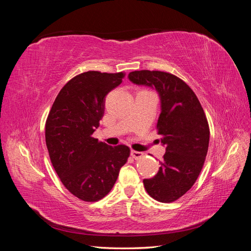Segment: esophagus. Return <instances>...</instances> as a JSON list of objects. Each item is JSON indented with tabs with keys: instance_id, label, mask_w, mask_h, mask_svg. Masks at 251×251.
<instances>
[{
	"instance_id": "esophagus-1",
	"label": "esophagus",
	"mask_w": 251,
	"mask_h": 251,
	"mask_svg": "<svg viewBox=\"0 0 251 251\" xmlns=\"http://www.w3.org/2000/svg\"><path fill=\"white\" fill-rule=\"evenodd\" d=\"M131 156H132L134 159H140V158L143 156V153H141V151H138L132 150V151H131Z\"/></svg>"
}]
</instances>
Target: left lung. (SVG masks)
I'll use <instances>...</instances> for the list:
<instances>
[{
    "mask_svg": "<svg viewBox=\"0 0 251 251\" xmlns=\"http://www.w3.org/2000/svg\"><path fill=\"white\" fill-rule=\"evenodd\" d=\"M128 79L155 88L161 113L157 130L165 154L156 176L144 179L151 198L163 203L179 199L198 179L207 155L209 126L194 91L181 78L162 71H133Z\"/></svg>",
    "mask_w": 251,
    "mask_h": 251,
    "instance_id": "left-lung-1",
    "label": "left lung"
}]
</instances>
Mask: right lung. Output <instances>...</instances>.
I'll list each match as a JSON object with an SVG mask.
<instances>
[{"mask_svg": "<svg viewBox=\"0 0 251 251\" xmlns=\"http://www.w3.org/2000/svg\"><path fill=\"white\" fill-rule=\"evenodd\" d=\"M125 77L124 72L88 71L59 91L45 126L51 163L65 187L86 202L107 196L130 156L124 144L110 147L92 137L104 113V98Z\"/></svg>", "mask_w": 251, "mask_h": 251, "instance_id": "add662e5", "label": "right lung"}]
</instances>
